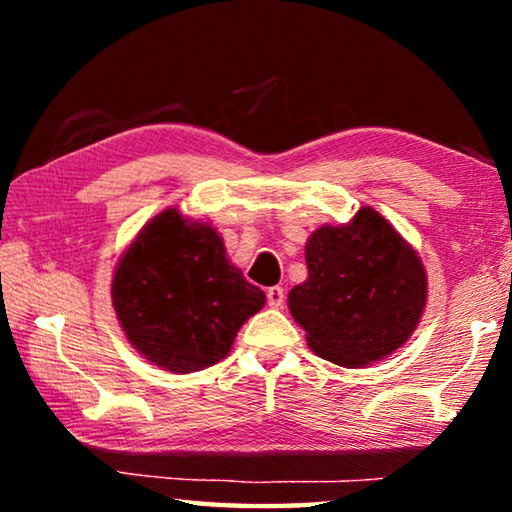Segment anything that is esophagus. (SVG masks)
Returning <instances> with one entry per match:
<instances>
[{
	"instance_id": "34e87169",
	"label": "esophagus",
	"mask_w": 512,
	"mask_h": 512,
	"mask_svg": "<svg viewBox=\"0 0 512 512\" xmlns=\"http://www.w3.org/2000/svg\"><path fill=\"white\" fill-rule=\"evenodd\" d=\"M266 300L271 307H282L284 305V289L282 287H271L266 291Z\"/></svg>"
}]
</instances>
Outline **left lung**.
<instances>
[{"mask_svg": "<svg viewBox=\"0 0 512 512\" xmlns=\"http://www.w3.org/2000/svg\"><path fill=\"white\" fill-rule=\"evenodd\" d=\"M307 280L289 309L318 357L368 366L409 341L427 302V273L384 216L361 207L345 225H323L305 246Z\"/></svg>", "mask_w": 512, "mask_h": 512, "instance_id": "obj_1", "label": "left lung"}]
</instances>
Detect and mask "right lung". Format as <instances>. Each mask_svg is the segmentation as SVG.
I'll return each instance as SVG.
<instances>
[{"instance_id":"1","label":"right lung","mask_w":512,"mask_h":512,"mask_svg":"<svg viewBox=\"0 0 512 512\" xmlns=\"http://www.w3.org/2000/svg\"><path fill=\"white\" fill-rule=\"evenodd\" d=\"M264 302L212 225L173 207L144 225L112 280V305L133 348L180 375L221 361Z\"/></svg>"}]
</instances>
